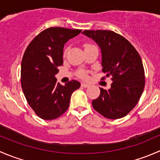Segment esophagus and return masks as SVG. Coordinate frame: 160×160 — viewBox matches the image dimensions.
I'll use <instances>...</instances> for the list:
<instances>
[{
	"instance_id": "34e87169",
	"label": "esophagus",
	"mask_w": 160,
	"mask_h": 160,
	"mask_svg": "<svg viewBox=\"0 0 160 160\" xmlns=\"http://www.w3.org/2000/svg\"><path fill=\"white\" fill-rule=\"evenodd\" d=\"M81 87H82V88H89L90 85L88 84V83H81Z\"/></svg>"
}]
</instances>
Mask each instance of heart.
<instances>
[{"label": "heart", "instance_id": "obj_1", "mask_svg": "<svg viewBox=\"0 0 160 160\" xmlns=\"http://www.w3.org/2000/svg\"><path fill=\"white\" fill-rule=\"evenodd\" d=\"M89 46H93V45L85 44V48L89 47ZM66 52H67V51L64 52V55L66 54ZM78 76L80 77V78H82V79H87V78H88V74H87V72H85V71H80V72H78Z\"/></svg>", "mask_w": 160, "mask_h": 160}]
</instances>
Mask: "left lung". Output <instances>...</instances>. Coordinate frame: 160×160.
Segmentation results:
<instances>
[{
	"instance_id": "1",
	"label": "left lung",
	"mask_w": 160,
	"mask_h": 160,
	"mask_svg": "<svg viewBox=\"0 0 160 160\" xmlns=\"http://www.w3.org/2000/svg\"><path fill=\"white\" fill-rule=\"evenodd\" d=\"M83 33L100 46L102 71L113 81L111 89L100 88V96L92 101L93 108L107 118L125 117L138 104L145 88L141 57L126 38L113 31L85 30Z\"/></svg>"
}]
</instances>
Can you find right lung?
I'll use <instances>...</instances> for the list:
<instances>
[{
	"instance_id": "add662e5",
	"label": "right lung",
	"mask_w": 160,
	"mask_h": 160,
	"mask_svg": "<svg viewBox=\"0 0 160 160\" xmlns=\"http://www.w3.org/2000/svg\"><path fill=\"white\" fill-rule=\"evenodd\" d=\"M80 29L52 27L33 38L24 53L21 83L27 102L44 120H52L67 111L72 92L80 83L72 80L62 86L55 75L62 65L64 44L81 32Z\"/></svg>"
}]
</instances>
